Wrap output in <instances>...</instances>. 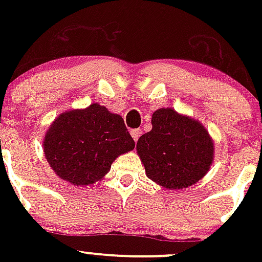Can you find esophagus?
<instances>
[{
  "label": "esophagus",
  "instance_id": "34e87169",
  "mask_svg": "<svg viewBox=\"0 0 262 262\" xmlns=\"http://www.w3.org/2000/svg\"><path fill=\"white\" fill-rule=\"evenodd\" d=\"M141 133H143V132H141V129H133V130H130V135L133 137L134 141H137L138 139H139Z\"/></svg>",
  "mask_w": 262,
  "mask_h": 262
}]
</instances>
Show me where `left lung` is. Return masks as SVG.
I'll list each match as a JSON object with an SVG mask.
<instances>
[{"instance_id": "left-lung-1", "label": "left lung", "mask_w": 262, "mask_h": 262, "mask_svg": "<svg viewBox=\"0 0 262 262\" xmlns=\"http://www.w3.org/2000/svg\"><path fill=\"white\" fill-rule=\"evenodd\" d=\"M151 124L137 143L146 176L167 189L202 180L214 160V143L202 123L167 107L152 113Z\"/></svg>"}]
</instances>
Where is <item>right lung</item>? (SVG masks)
I'll list each match as a JSON object with an SVG mask.
<instances>
[{"mask_svg": "<svg viewBox=\"0 0 262 262\" xmlns=\"http://www.w3.org/2000/svg\"><path fill=\"white\" fill-rule=\"evenodd\" d=\"M135 143L119 114L92 103L61 113L44 135L43 150L56 176L74 186L101 181Z\"/></svg>", "mask_w": 262, "mask_h": 262, "instance_id": "add662e5", "label": "right lung"}]
</instances>
